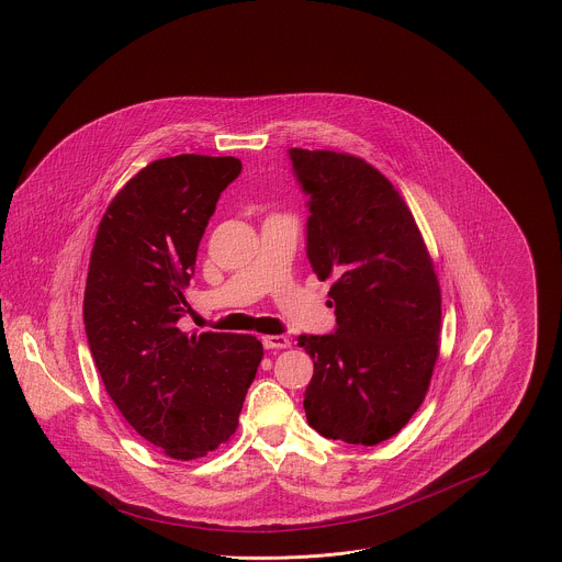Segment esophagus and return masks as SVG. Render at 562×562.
<instances>
[{
	"instance_id": "esophagus-1",
	"label": "esophagus",
	"mask_w": 562,
	"mask_h": 562,
	"mask_svg": "<svg viewBox=\"0 0 562 562\" xmlns=\"http://www.w3.org/2000/svg\"><path fill=\"white\" fill-rule=\"evenodd\" d=\"M265 349H284L291 345V340L284 335H271V337H262Z\"/></svg>"
}]
</instances>
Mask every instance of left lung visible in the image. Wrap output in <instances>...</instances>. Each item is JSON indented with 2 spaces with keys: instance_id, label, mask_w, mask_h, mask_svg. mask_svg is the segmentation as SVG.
Returning a JSON list of instances; mask_svg holds the SVG:
<instances>
[{
  "instance_id": "left-lung-1",
  "label": "left lung",
  "mask_w": 562,
  "mask_h": 562,
  "mask_svg": "<svg viewBox=\"0 0 562 562\" xmlns=\"http://www.w3.org/2000/svg\"><path fill=\"white\" fill-rule=\"evenodd\" d=\"M308 198L306 256L333 278L330 335H300L315 373L304 393L311 428L378 446L422 406L439 356L441 291L422 232L393 184L337 151L289 149Z\"/></svg>"
}]
</instances>
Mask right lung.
I'll return each mask as SVG.
<instances>
[{
    "label": "right lung",
    "mask_w": 562,
    "mask_h": 562,
    "mask_svg": "<svg viewBox=\"0 0 562 562\" xmlns=\"http://www.w3.org/2000/svg\"><path fill=\"white\" fill-rule=\"evenodd\" d=\"M232 156L182 154L138 171L100 224L85 330L104 386L125 422L178 460L225 443L262 360L249 335H184V289L227 184Z\"/></svg>",
    "instance_id": "right-lung-1"
}]
</instances>
